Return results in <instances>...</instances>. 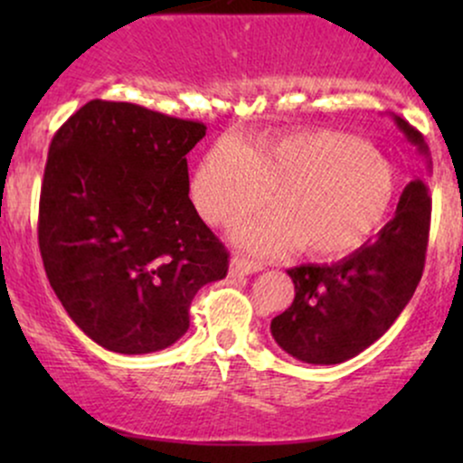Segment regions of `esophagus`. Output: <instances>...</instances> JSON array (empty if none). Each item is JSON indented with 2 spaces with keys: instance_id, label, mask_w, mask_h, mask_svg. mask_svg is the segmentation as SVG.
Instances as JSON below:
<instances>
[{
  "instance_id": "1",
  "label": "esophagus",
  "mask_w": 463,
  "mask_h": 463,
  "mask_svg": "<svg viewBox=\"0 0 463 463\" xmlns=\"http://www.w3.org/2000/svg\"><path fill=\"white\" fill-rule=\"evenodd\" d=\"M263 269V263L259 261H252V259H246V257H235L231 259V276H248V274H257Z\"/></svg>"
}]
</instances>
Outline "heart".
Wrapping results in <instances>:
<instances>
[{
    "label": "heart",
    "instance_id": "heart-1",
    "mask_svg": "<svg viewBox=\"0 0 463 463\" xmlns=\"http://www.w3.org/2000/svg\"><path fill=\"white\" fill-rule=\"evenodd\" d=\"M279 213L250 220L235 237L257 252L302 246L311 257L359 248L394 200V176L374 147L335 130H305L259 143L224 137L206 152L194 200L211 224H231L272 204Z\"/></svg>",
    "mask_w": 463,
    "mask_h": 463
}]
</instances>
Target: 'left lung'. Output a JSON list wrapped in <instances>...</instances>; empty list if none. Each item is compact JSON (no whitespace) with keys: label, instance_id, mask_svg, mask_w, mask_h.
Here are the masks:
<instances>
[{"label":"left lung","instance_id":"8db88e82","mask_svg":"<svg viewBox=\"0 0 463 463\" xmlns=\"http://www.w3.org/2000/svg\"><path fill=\"white\" fill-rule=\"evenodd\" d=\"M394 119L431 169L422 135L401 117ZM429 226V183L416 178L402 189L396 213L379 237L337 263L287 269L296 298L269 324L276 344L316 365L342 364L372 346L396 322L422 279Z\"/></svg>","mask_w":463,"mask_h":463}]
</instances>
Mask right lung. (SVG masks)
I'll return each instance as SVG.
<instances>
[{"label":"right lung","mask_w":463,"mask_h":463,"mask_svg":"<svg viewBox=\"0 0 463 463\" xmlns=\"http://www.w3.org/2000/svg\"><path fill=\"white\" fill-rule=\"evenodd\" d=\"M206 135L130 102L91 99L56 130L39 202L52 289L95 344L119 354L172 346L228 250L189 200L187 154Z\"/></svg>","instance_id":"1"}]
</instances>
